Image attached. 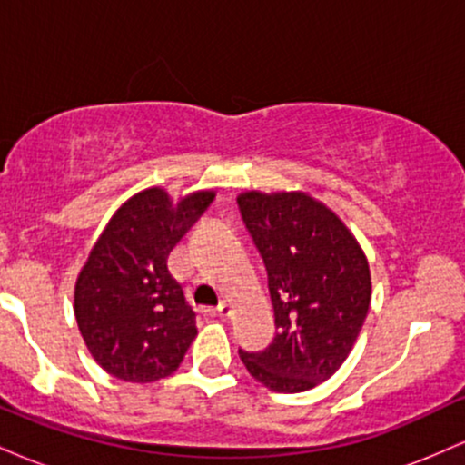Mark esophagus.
Segmentation results:
<instances>
[{"label":"esophagus","instance_id":"34e87169","mask_svg":"<svg viewBox=\"0 0 465 465\" xmlns=\"http://www.w3.org/2000/svg\"><path fill=\"white\" fill-rule=\"evenodd\" d=\"M229 312H232V303H229V302H221V303H218V308H212V311H210L212 317H221V319L229 317Z\"/></svg>","mask_w":465,"mask_h":465}]
</instances>
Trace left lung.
<instances>
[{
  "label": "left lung",
  "mask_w": 465,
  "mask_h": 465,
  "mask_svg": "<svg viewBox=\"0 0 465 465\" xmlns=\"http://www.w3.org/2000/svg\"><path fill=\"white\" fill-rule=\"evenodd\" d=\"M238 205L264 258L277 328L269 348L240 350V359L271 391H308L343 365L359 339L371 302L367 255L308 192L247 190Z\"/></svg>",
  "instance_id": "obj_1"
}]
</instances>
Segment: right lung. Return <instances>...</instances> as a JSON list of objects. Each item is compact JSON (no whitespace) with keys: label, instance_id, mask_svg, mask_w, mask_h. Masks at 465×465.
Returning <instances> with one entry per match:
<instances>
[{"label":"right lung","instance_id":"obj_1","mask_svg":"<svg viewBox=\"0 0 465 465\" xmlns=\"http://www.w3.org/2000/svg\"><path fill=\"white\" fill-rule=\"evenodd\" d=\"M214 196L196 190L174 201L159 185L137 192L89 251L74 314L89 354L111 376L137 385L170 376L199 334L168 255Z\"/></svg>","mask_w":465,"mask_h":465}]
</instances>
